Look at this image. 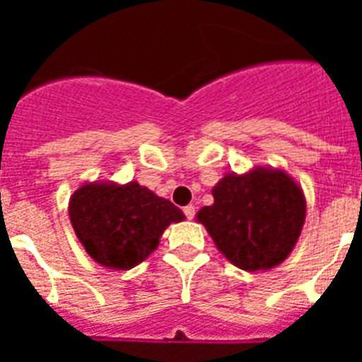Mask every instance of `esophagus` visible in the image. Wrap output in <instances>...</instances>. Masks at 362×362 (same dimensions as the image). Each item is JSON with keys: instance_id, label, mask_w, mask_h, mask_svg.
<instances>
[{"instance_id": "esophagus-1", "label": "esophagus", "mask_w": 362, "mask_h": 362, "mask_svg": "<svg viewBox=\"0 0 362 362\" xmlns=\"http://www.w3.org/2000/svg\"><path fill=\"white\" fill-rule=\"evenodd\" d=\"M183 212L188 219H194V216H196V206H194V204H188V206L183 209Z\"/></svg>"}]
</instances>
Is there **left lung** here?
<instances>
[{"label": "left lung", "mask_w": 362, "mask_h": 362, "mask_svg": "<svg viewBox=\"0 0 362 362\" xmlns=\"http://www.w3.org/2000/svg\"><path fill=\"white\" fill-rule=\"evenodd\" d=\"M197 212L217 250L246 272L270 270L292 254L306 217L303 188L279 168L226 174Z\"/></svg>", "instance_id": "1"}]
</instances>
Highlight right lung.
Segmentation results:
<instances>
[{"label": "right lung", "mask_w": 362, "mask_h": 362, "mask_svg": "<svg viewBox=\"0 0 362 362\" xmlns=\"http://www.w3.org/2000/svg\"><path fill=\"white\" fill-rule=\"evenodd\" d=\"M69 217L95 263L110 270H130L158 248L166 226L181 223L185 214L137 181H94L70 196Z\"/></svg>", "instance_id": "add662e5"}]
</instances>
